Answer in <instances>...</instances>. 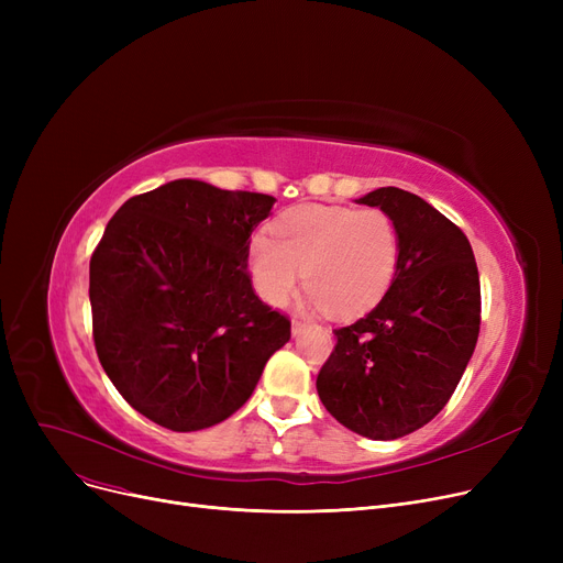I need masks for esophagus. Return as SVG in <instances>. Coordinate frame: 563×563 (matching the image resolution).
Listing matches in <instances>:
<instances>
[{"label":"esophagus","mask_w":563,"mask_h":563,"mask_svg":"<svg viewBox=\"0 0 563 563\" xmlns=\"http://www.w3.org/2000/svg\"><path fill=\"white\" fill-rule=\"evenodd\" d=\"M303 331H306V321L294 319V321H291V335H301Z\"/></svg>","instance_id":"1"}]
</instances>
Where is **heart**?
<instances>
[{
  "instance_id": "heart-1",
  "label": "heart",
  "mask_w": 563,
  "mask_h": 563,
  "mask_svg": "<svg viewBox=\"0 0 563 563\" xmlns=\"http://www.w3.org/2000/svg\"><path fill=\"white\" fill-rule=\"evenodd\" d=\"M249 242V272L260 297L280 306L303 278L306 301L331 317L372 310L397 276L401 240L388 212L344 205H299Z\"/></svg>"
}]
</instances>
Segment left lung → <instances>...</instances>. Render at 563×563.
I'll list each match as a JSON object with an SVG mask.
<instances>
[{
	"label": "left lung",
	"instance_id": "8db88e82",
	"mask_svg": "<svg viewBox=\"0 0 563 563\" xmlns=\"http://www.w3.org/2000/svg\"><path fill=\"white\" fill-rule=\"evenodd\" d=\"M356 202L393 217L399 269L372 312L335 329L317 393L346 429L397 440L431 422L459 386L479 338V272L463 230L420 196L380 187Z\"/></svg>",
	"mask_w": 563,
	"mask_h": 563
}]
</instances>
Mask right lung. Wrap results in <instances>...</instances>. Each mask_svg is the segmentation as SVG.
Masks as SVG:
<instances>
[{"label":"right lung","mask_w":563,"mask_h":563,"mask_svg":"<svg viewBox=\"0 0 563 563\" xmlns=\"http://www.w3.org/2000/svg\"><path fill=\"white\" fill-rule=\"evenodd\" d=\"M276 198L173 180L130 198L91 257L93 340L123 399L170 431L214 427L289 340L257 299L251 232Z\"/></svg>","instance_id":"add662e5"}]
</instances>
